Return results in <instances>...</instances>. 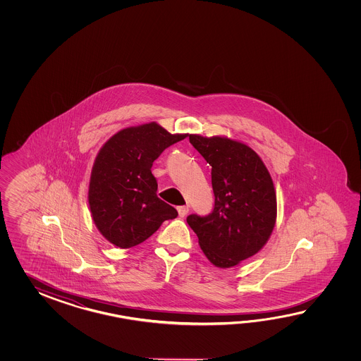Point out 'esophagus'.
I'll return each mask as SVG.
<instances>
[{
    "mask_svg": "<svg viewBox=\"0 0 361 361\" xmlns=\"http://www.w3.org/2000/svg\"><path fill=\"white\" fill-rule=\"evenodd\" d=\"M188 212H190V207H187V205H183V207H178V213H179V216H182V218L188 214Z\"/></svg>",
    "mask_w": 361,
    "mask_h": 361,
    "instance_id": "1",
    "label": "esophagus"
}]
</instances>
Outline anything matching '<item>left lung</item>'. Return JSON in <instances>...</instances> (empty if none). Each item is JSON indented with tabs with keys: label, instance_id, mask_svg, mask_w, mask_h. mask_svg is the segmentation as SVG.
Listing matches in <instances>:
<instances>
[{
	"label": "left lung",
	"instance_id": "8db88e82",
	"mask_svg": "<svg viewBox=\"0 0 361 361\" xmlns=\"http://www.w3.org/2000/svg\"><path fill=\"white\" fill-rule=\"evenodd\" d=\"M190 143L212 166L214 207L187 223L207 259L228 269L267 243L276 221V195L269 170L252 148L231 139L190 135Z\"/></svg>",
	"mask_w": 361,
	"mask_h": 361
}]
</instances>
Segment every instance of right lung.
<instances>
[{
	"instance_id": "1",
	"label": "right lung",
	"mask_w": 361,
	"mask_h": 361,
	"mask_svg": "<svg viewBox=\"0 0 361 361\" xmlns=\"http://www.w3.org/2000/svg\"><path fill=\"white\" fill-rule=\"evenodd\" d=\"M185 138L151 123L118 131L102 147L92 166L89 205L100 233L128 249L154 235L178 212L157 197L151 168L168 147Z\"/></svg>"
}]
</instances>
